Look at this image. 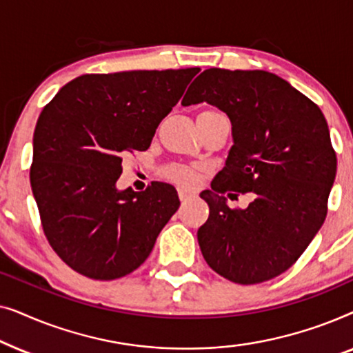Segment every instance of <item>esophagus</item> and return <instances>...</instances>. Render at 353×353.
Wrapping results in <instances>:
<instances>
[{
	"label": "esophagus",
	"instance_id": "obj_1",
	"mask_svg": "<svg viewBox=\"0 0 353 353\" xmlns=\"http://www.w3.org/2000/svg\"><path fill=\"white\" fill-rule=\"evenodd\" d=\"M178 196H180L181 204H186V202H190V201L192 199V194H191V192H188L186 190H180V191H178Z\"/></svg>",
	"mask_w": 353,
	"mask_h": 353
}]
</instances>
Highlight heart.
Here are the masks:
<instances>
[{
	"label": "heart",
	"mask_w": 353,
	"mask_h": 353,
	"mask_svg": "<svg viewBox=\"0 0 353 353\" xmlns=\"http://www.w3.org/2000/svg\"><path fill=\"white\" fill-rule=\"evenodd\" d=\"M175 176L180 183H185V185H191V183L196 181L197 178V170L191 167H180L175 170Z\"/></svg>",
	"instance_id": "b5f03b06"
}]
</instances>
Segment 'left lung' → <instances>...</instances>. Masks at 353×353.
Instances as JSON below:
<instances>
[{
    "label": "left lung",
    "instance_id": "left-lung-1",
    "mask_svg": "<svg viewBox=\"0 0 353 353\" xmlns=\"http://www.w3.org/2000/svg\"><path fill=\"white\" fill-rule=\"evenodd\" d=\"M204 101L230 117L233 146L201 192L210 212L199 248L230 281H268L297 262L326 219L337 168L330 128L313 101L265 70L207 69L181 104ZM228 190L252 192L254 201L230 210Z\"/></svg>",
    "mask_w": 353,
    "mask_h": 353
}]
</instances>
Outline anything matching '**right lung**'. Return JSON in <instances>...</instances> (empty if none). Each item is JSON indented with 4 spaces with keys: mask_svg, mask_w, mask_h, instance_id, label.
Returning a JSON list of instances; mask_svg holds the SVG:
<instances>
[{
    "mask_svg": "<svg viewBox=\"0 0 353 353\" xmlns=\"http://www.w3.org/2000/svg\"><path fill=\"white\" fill-rule=\"evenodd\" d=\"M199 67L86 74L62 86L38 117L30 185L43 231L77 273L110 281L149 257L180 207L175 188H115L128 152L146 151L156 128Z\"/></svg>",
    "mask_w": 353,
    "mask_h": 353,
    "instance_id": "add662e5",
    "label": "right lung"
}]
</instances>
